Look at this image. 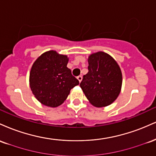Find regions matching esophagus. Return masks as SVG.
<instances>
[{
	"mask_svg": "<svg viewBox=\"0 0 156 156\" xmlns=\"http://www.w3.org/2000/svg\"><path fill=\"white\" fill-rule=\"evenodd\" d=\"M77 78H78V80H79V82H80L82 80V76H78L77 77Z\"/></svg>",
	"mask_w": 156,
	"mask_h": 156,
	"instance_id": "esophagus-1",
	"label": "esophagus"
}]
</instances>
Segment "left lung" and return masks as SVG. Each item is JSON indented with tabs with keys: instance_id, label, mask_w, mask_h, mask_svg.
I'll return each instance as SVG.
<instances>
[{
	"instance_id": "1",
	"label": "left lung",
	"mask_w": 156,
	"mask_h": 156,
	"mask_svg": "<svg viewBox=\"0 0 156 156\" xmlns=\"http://www.w3.org/2000/svg\"><path fill=\"white\" fill-rule=\"evenodd\" d=\"M89 72L80 87L95 107H105L115 101L121 91L122 76L115 60L104 52L92 53L88 58Z\"/></svg>"
}]
</instances>
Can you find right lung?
<instances>
[{"label": "right lung", "instance_id": "add662e5", "mask_svg": "<svg viewBox=\"0 0 156 156\" xmlns=\"http://www.w3.org/2000/svg\"><path fill=\"white\" fill-rule=\"evenodd\" d=\"M66 55L50 51L35 61L30 72V87L42 104L57 107L64 103L73 87L79 84L67 67Z\"/></svg>", "mask_w": 156, "mask_h": 156}]
</instances>
